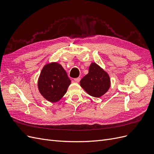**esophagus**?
I'll return each instance as SVG.
<instances>
[{"mask_svg":"<svg viewBox=\"0 0 154 154\" xmlns=\"http://www.w3.org/2000/svg\"><path fill=\"white\" fill-rule=\"evenodd\" d=\"M80 80H81V78H74V80L76 82H77V83L80 82Z\"/></svg>","mask_w":154,"mask_h":154,"instance_id":"esophagus-1","label":"esophagus"}]
</instances>
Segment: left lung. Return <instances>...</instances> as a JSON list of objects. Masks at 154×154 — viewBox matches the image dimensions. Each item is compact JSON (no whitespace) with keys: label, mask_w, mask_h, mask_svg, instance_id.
I'll list each match as a JSON object with an SVG mask.
<instances>
[{"label":"left lung","mask_w":154,"mask_h":154,"mask_svg":"<svg viewBox=\"0 0 154 154\" xmlns=\"http://www.w3.org/2000/svg\"><path fill=\"white\" fill-rule=\"evenodd\" d=\"M80 85L89 95L99 97L108 91L110 86V77L99 66L92 63L88 73L81 80Z\"/></svg>","instance_id":"obj_1"}]
</instances>
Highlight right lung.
Listing matches in <instances>:
<instances>
[{"mask_svg": "<svg viewBox=\"0 0 154 154\" xmlns=\"http://www.w3.org/2000/svg\"><path fill=\"white\" fill-rule=\"evenodd\" d=\"M71 84L66 71L56 62L45 65L38 82V90L44 98L51 102L60 100Z\"/></svg>", "mask_w": 154, "mask_h": 154, "instance_id": "obj_1", "label": "right lung"}]
</instances>
